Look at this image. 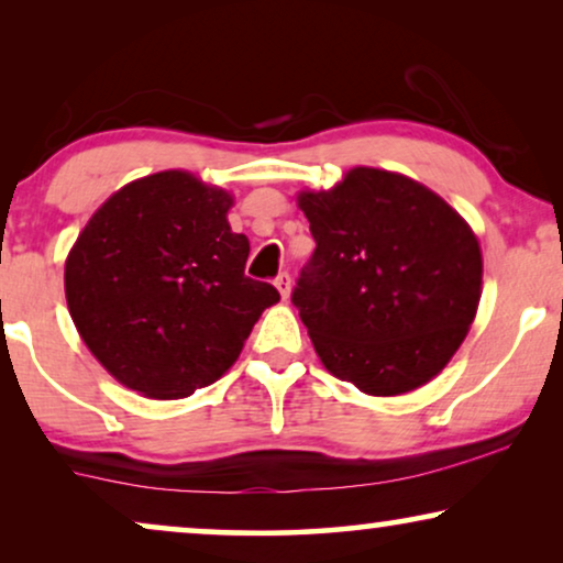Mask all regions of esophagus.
Here are the masks:
<instances>
[{
	"label": "esophagus",
	"mask_w": 563,
	"mask_h": 563,
	"mask_svg": "<svg viewBox=\"0 0 563 563\" xmlns=\"http://www.w3.org/2000/svg\"><path fill=\"white\" fill-rule=\"evenodd\" d=\"M274 284H276V289H279L282 299H289V291H291V276H289L287 272H282V274L276 276V279H274Z\"/></svg>",
	"instance_id": "obj_1"
}]
</instances>
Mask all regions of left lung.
<instances>
[{
  "mask_svg": "<svg viewBox=\"0 0 563 563\" xmlns=\"http://www.w3.org/2000/svg\"><path fill=\"white\" fill-rule=\"evenodd\" d=\"M297 202L318 245L291 302L328 372L374 397L441 374L482 297L466 220L420 181L368 166Z\"/></svg>",
  "mask_w": 563,
  "mask_h": 563,
  "instance_id": "obj_1",
  "label": "left lung"
}]
</instances>
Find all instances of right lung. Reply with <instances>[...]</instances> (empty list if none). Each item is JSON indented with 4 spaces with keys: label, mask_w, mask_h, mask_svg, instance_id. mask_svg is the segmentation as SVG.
Instances as JSON below:
<instances>
[{
    "label": "right lung",
    "mask_w": 563,
    "mask_h": 563,
    "mask_svg": "<svg viewBox=\"0 0 563 563\" xmlns=\"http://www.w3.org/2000/svg\"><path fill=\"white\" fill-rule=\"evenodd\" d=\"M233 197L189 172L130 181L91 214L66 258V302L81 341L125 387L176 399L241 356L272 284L245 276L249 238Z\"/></svg>",
    "instance_id": "1"
}]
</instances>
